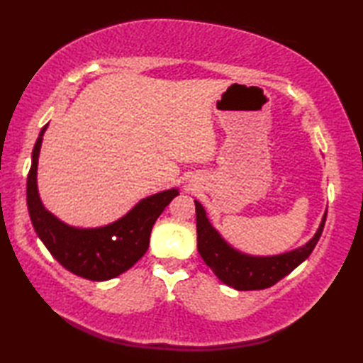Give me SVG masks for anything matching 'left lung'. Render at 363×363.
<instances>
[{"mask_svg": "<svg viewBox=\"0 0 363 363\" xmlns=\"http://www.w3.org/2000/svg\"><path fill=\"white\" fill-rule=\"evenodd\" d=\"M194 203L199 254L220 282L238 291L264 290V288L272 286L280 279L290 274L294 268H298L315 249L323 233L328 214V211L324 213L321 224L318 227L313 238L306 242L304 246L280 255L254 257L240 252L238 249L230 246L216 228L211 225L203 206L197 201H194Z\"/></svg>", "mask_w": 363, "mask_h": 363, "instance_id": "obj_1", "label": "left lung"}]
</instances>
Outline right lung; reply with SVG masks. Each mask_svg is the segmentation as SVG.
Returning a JSON list of instances; mask_svg holds the SVG:
<instances>
[{"mask_svg": "<svg viewBox=\"0 0 363 363\" xmlns=\"http://www.w3.org/2000/svg\"><path fill=\"white\" fill-rule=\"evenodd\" d=\"M47 127L48 123L35 140L26 183L28 211L34 230L50 254L73 274L95 282L121 276L147 252L155 220L179 196V189L161 191L143 199L113 224L95 228L65 224L43 206L37 189V162Z\"/></svg>", "mask_w": 363, "mask_h": 363, "instance_id": "right-lung-1", "label": "right lung"}]
</instances>
